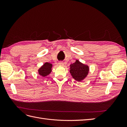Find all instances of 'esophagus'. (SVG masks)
I'll return each mask as SVG.
<instances>
[{
	"mask_svg": "<svg viewBox=\"0 0 127 127\" xmlns=\"http://www.w3.org/2000/svg\"><path fill=\"white\" fill-rule=\"evenodd\" d=\"M58 64L59 65H60V66H62L64 65V63L63 62V61H59Z\"/></svg>",
	"mask_w": 127,
	"mask_h": 127,
	"instance_id": "esophagus-1",
	"label": "esophagus"
}]
</instances>
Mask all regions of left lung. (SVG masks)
<instances>
[{"mask_svg":"<svg viewBox=\"0 0 127 127\" xmlns=\"http://www.w3.org/2000/svg\"><path fill=\"white\" fill-rule=\"evenodd\" d=\"M70 72L73 78L77 81H81L87 75L89 67L87 65L82 64L78 60L70 65Z\"/></svg>","mask_w":127,"mask_h":127,"instance_id":"obj_1","label":"left lung"}]
</instances>
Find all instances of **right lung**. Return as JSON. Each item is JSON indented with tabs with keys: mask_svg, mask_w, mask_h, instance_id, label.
I'll list each match as a JSON object with an SVG mask.
<instances>
[{
	"mask_svg": "<svg viewBox=\"0 0 127 127\" xmlns=\"http://www.w3.org/2000/svg\"><path fill=\"white\" fill-rule=\"evenodd\" d=\"M52 66V65L51 64L48 63H45L43 66H42L38 70L39 74L43 77L48 75L51 72Z\"/></svg>",
	"mask_w": 127,
	"mask_h": 127,
	"instance_id": "right-lung-1",
	"label": "right lung"
}]
</instances>
